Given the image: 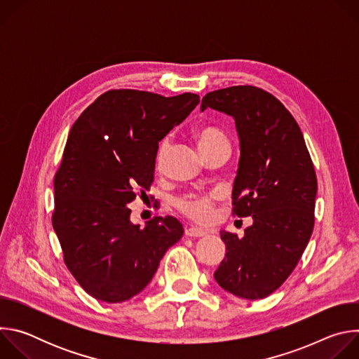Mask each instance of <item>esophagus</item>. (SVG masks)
<instances>
[{"mask_svg": "<svg viewBox=\"0 0 359 359\" xmlns=\"http://www.w3.org/2000/svg\"><path fill=\"white\" fill-rule=\"evenodd\" d=\"M184 234L187 237H203V236H206L208 233L204 231V230H201V229H197V227H187Z\"/></svg>", "mask_w": 359, "mask_h": 359, "instance_id": "obj_1", "label": "esophagus"}]
</instances>
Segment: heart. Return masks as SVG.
Here are the masks:
<instances>
[{
  "mask_svg": "<svg viewBox=\"0 0 359 359\" xmlns=\"http://www.w3.org/2000/svg\"><path fill=\"white\" fill-rule=\"evenodd\" d=\"M196 140L203 151V155H206L209 151H213L219 147H230L229 139L226 133L216 128V126H203L196 130ZM170 147V140L163 139L159 144L158 153H156V168L162 169L168 156V151ZM217 198V194H186L180 198H177L176 206L177 209L190 217L191 220L197 223H208L210 222L213 216V208L215 201Z\"/></svg>",
  "mask_w": 359,
  "mask_h": 359,
  "instance_id": "b5f03b06",
  "label": "heart"
}]
</instances>
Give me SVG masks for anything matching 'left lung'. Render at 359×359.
Returning a JSON list of instances; mask_svg holds the SVG:
<instances>
[{"instance_id":"8db88e82","label":"left lung","mask_w":359,"mask_h":359,"mask_svg":"<svg viewBox=\"0 0 359 359\" xmlns=\"http://www.w3.org/2000/svg\"><path fill=\"white\" fill-rule=\"evenodd\" d=\"M233 116L240 162L233 215L252 217L244 237L220 231L226 257L217 284L245 299L274 292L292 273L314 229L317 176L302 132L281 102L262 88L238 85L209 92L200 109Z\"/></svg>"}]
</instances>
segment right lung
I'll return each instance as SVG.
<instances>
[{
	"label": "right lung",
	"mask_w": 359,
	"mask_h": 359,
	"mask_svg": "<svg viewBox=\"0 0 359 359\" xmlns=\"http://www.w3.org/2000/svg\"><path fill=\"white\" fill-rule=\"evenodd\" d=\"M198 102L196 93L112 89L74 123L54 180L53 226L68 270L93 298L114 304L139 294L182 238L172 216L133 224L128 203L149 190L159 142Z\"/></svg>",
	"instance_id": "right-lung-1"
}]
</instances>
